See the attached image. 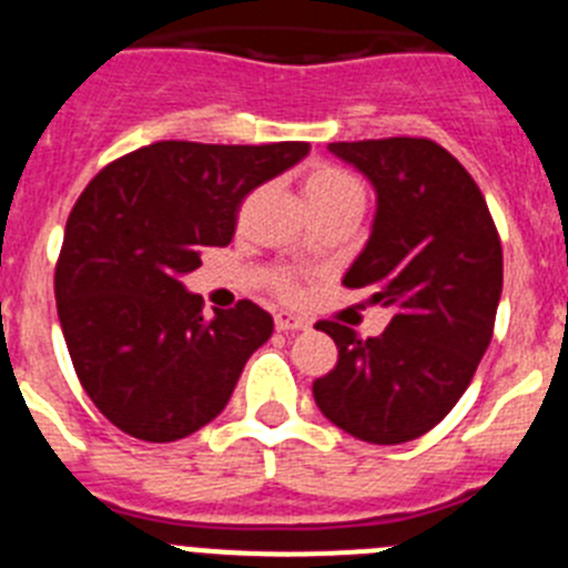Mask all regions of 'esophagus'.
Wrapping results in <instances>:
<instances>
[{
  "mask_svg": "<svg viewBox=\"0 0 568 568\" xmlns=\"http://www.w3.org/2000/svg\"><path fill=\"white\" fill-rule=\"evenodd\" d=\"M274 325H277V332H300L308 325V320L297 317V314L291 312H277L274 314Z\"/></svg>",
  "mask_w": 568,
  "mask_h": 568,
  "instance_id": "34e87169",
  "label": "esophagus"
}]
</instances>
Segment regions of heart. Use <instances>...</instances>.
Masks as SVG:
<instances>
[{
	"mask_svg": "<svg viewBox=\"0 0 568 568\" xmlns=\"http://www.w3.org/2000/svg\"><path fill=\"white\" fill-rule=\"evenodd\" d=\"M305 196H308V205L314 211H323L328 205H339V202H363V189H359V182L348 171H343L337 165H325L323 162V165H314L305 174ZM274 285H277L280 294L294 297L300 291L297 271L277 268L274 271Z\"/></svg>",
	"mask_w": 568,
	"mask_h": 568,
	"instance_id": "heart-1",
	"label": "heart"
}]
</instances>
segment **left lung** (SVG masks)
Returning <instances> with one entry per match:
<instances>
[{"label":"left lung","instance_id":"1","mask_svg":"<svg viewBox=\"0 0 568 568\" xmlns=\"http://www.w3.org/2000/svg\"><path fill=\"white\" fill-rule=\"evenodd\" d=\"M377 189L368 245L345 288L392 308L379 337L320 320L337 366L314 379L320 412L357 440L397 446L446 417L495 334L503 291L497 225L466 168L426 136L332 142Z\"/></svg>","mask_w":568,"mask_h":568}]
</instances>
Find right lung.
Here are the masks:
<instances>
[{"label": "right lung", "instance_id": "obj_1", "mask_svg": "<svg viewBox=\"0 0 568 568\" xmlns=\"http://www.w3.org/2000/svg\"><path fill=\"white\" fill-rule=\"evenodd\" d=\"M308 148L154 142L108 162L79 194L53 291L73 372L113 426L171 443L223 412L274 320L251 300L209 320L180 277L231 243L245 196Z\"/></svg>", "mask_w": 568, "mask_h": 568}]
</instances>
